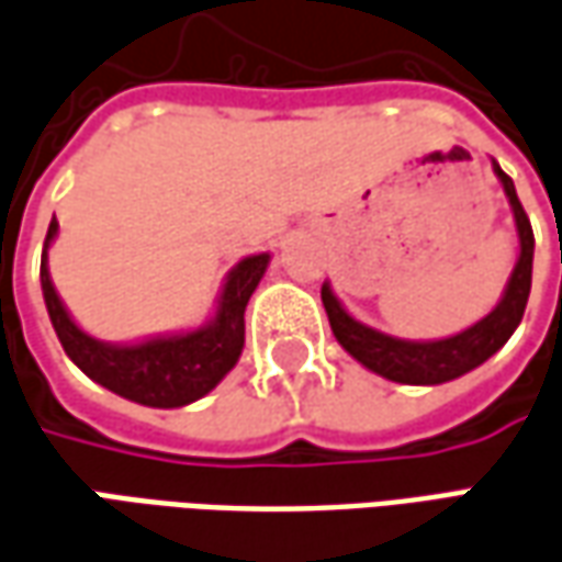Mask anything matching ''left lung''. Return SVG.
Segmentation results:
<instances>
[{"label":"left lung","mask_w":562,"mask_h":562,"mask_svg":"<svg viewBox=\"0 0 562 562\" xmlns=\"http://www.w3.org/2000/svg\"><path fill=\"white\" fill-rule=\"evenodd\" d=\"M492 171L505 187V196L514 212L517 236H520V258L514 265V273L505 285V295L495 304V311L486 313L471 329L437 338V341H409V338H393L387 331H378L353 319L345 311V304L335 297L329 282H323V307L329 313V326L338 338V345L357 362H362L369 372L396 381V384H442L461 378L476 366L490 360L507 345V338L520 326L529 289H532V251H536V236L532 224L522 212L514 181L507 178L498 162H492Z\"/></svg>","instance_id":"1"}]
</instances>
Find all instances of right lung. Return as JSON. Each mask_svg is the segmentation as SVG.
I'll return each instance as SVG.
<instances>
[{
  "label": "right lung",
  "instance_id": "1",
  "mask_svg": "<svg viewBox=\"0 0 562 562\" xmlns=\"http://www.w3.org/2000/svg\"><path fill=\"white\" fill-rule=\"evenodd\" d=\"M55 236L57 221H52L42 249V297L64 353L91 381L150 409L190 406L209 391H215L221 378L236 366L246 345V304L270 265L267 251L249 255L233 267L217 295L215 316L202 323L200 329L156 335L135 345H110L79 329L57 295L48 273V246L55 243Z\"/></svg>",
  "mask_w": 562,
  "mask_h": 562
}]
</instances>
